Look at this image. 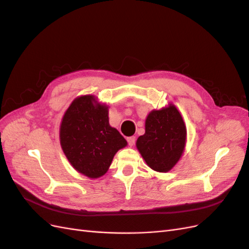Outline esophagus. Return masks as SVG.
I'll list each match as a JSON object with an SVG mask.
<instances>
[{
    "label": "esophagus",
    "mask_w": 249,
    "mask_h": 249,
    "mask_svg": "<svg viewBox=\"0 0 249 249\" xmlns=\"http://www.w3.org/2000/svg\"><path fill=\"white\" fill-rule=\"evenodd\" d=\"M126 140H127V143H129V145L133 146L135 144V141H136V138H135L134 136H132V137H127Z\"/></svg>",
    "instance_id": "1"
}]
</instances>
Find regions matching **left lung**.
Listing matches in <instances>:
<instances>
[{
  "label": "left lung",
  "mask_w": 249,
  "mask_h": 249,
  "mask_svg": "<svg viewBox=\"0 0 249 249\" xmlns=\"http://www.w3.org/2000/svg\"><path fill=\"white\" fill-rule=\"evenodd\" d=\"M187 142V129L182 114L169 103L150 111L145 119V133L136 147L147 166L157 172H168L182 158Z\"/></svg>",
  "instance_id": "obj_1"
}]
</instances>
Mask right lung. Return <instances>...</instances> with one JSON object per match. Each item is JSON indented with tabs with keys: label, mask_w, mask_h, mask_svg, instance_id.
<instances>
[{
	"label": "right lung",
	"mask_w": 249,
	"mask_h": 249,
	"mask_svg": "<svg viewBox=\"0 0 249 249\" xmlns=\"http://www.w3.org/2000/svg\"><path fill=\"white\" fill-rule=\"evenodd\" d=\"M59 138L70 164L89 178L103 177L115 154L127 145L109 124V106L92 94L77 96L71 102L60 124Z\"/></svg>",
	"instance_id": "obj_1"
}]
</instances>
